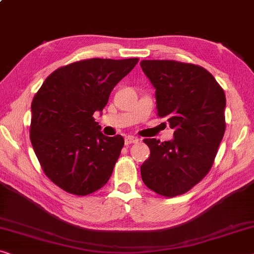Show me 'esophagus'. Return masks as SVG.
<instances>
[{"label": "esophagus", "mask_w": 254, "mask_h": 254, "mask_svg": "<svg viewBox=\"0 0 254 254\" xmlns=\"http://www.w3.org/2000/svg\"><path fill=\"white\" fill-rule=\"evenodd\" d=\"M124 141H126L127 145L135 144V142H138V138L133 137V135H127L126 139H124Z\"/></svg>", "instance_id": "1"}]
</instances>
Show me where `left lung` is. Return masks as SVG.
Masks as SVG:
<instances>
[{
	"mask_svg": "<svg viewBox=\"0 0 254 254\" xmlns=\"http://www.w3.org/2000/svg\"><path fill=\"white\" fill-rule=\"evenodd\" d=\"M140 66L155 88L158 115L174 128L169 141L144 140L151 154L140 167L142 182L164 197L183 194L212 168L226 130V95L199 65L144 60Z\"/></svg>",
	"mask_w": 254,
	"mask_h": 254,
	"instance_id": "obj_1",
	"label": "left lung"
}]
</instances>
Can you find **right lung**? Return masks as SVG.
Returning <instances> with one entry per match:
<instances>
[{
  "instance_id": "obj_1",
  "label": "right lung",
  "mask_w": 254,
  "mask_h": 254,
  "mask_svg": "<svg viewBox=\"0 0 254 254\" xmlns=\"http://www.w3.org/2000/svg\"><path fill=\"white\" fill-rule=\"evenodd\" d=\"M138 59H91L55 70L32 101L31 142L45 174L64 191L87 195L107 184L124 145L107 137L93 114Z\"/></svg>"
}]
</instances>
